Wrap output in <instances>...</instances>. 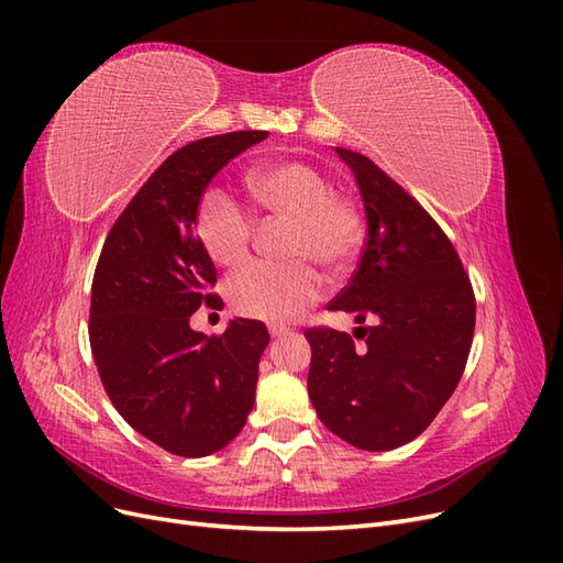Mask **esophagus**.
<instances>
[{
  "instance_id": "34e87169",
  "label": "esophagus",
  "mask_w": 563,
  "mask_h": 563,
  "mask_svg": "<svg viewBox=\"0 0 563 563\" xmlns=\"http://www.w3.org/2000/svg\"><path fill=\"white\" fill-rule=\"evenodd\" d=\"M269 335H272V338L288 335V329H286V327H282V323H269Z\"/></svg>"
}]
</instances>
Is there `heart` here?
Returning <instances> with one entry per match:
<instances>
[{
    "label": "heart",
    "mask_w": 563,
    "mask_h": 563,
    "mask_svg": "<svg viewBox=\"0 0 563 563\" xmlns=\"http://www.w3.org/2000/svg\"><path fill=\"white\" fill-rule=\"evenodd\" d=\"M246 187L258 207L288 220V263L255 261L228 279L232 308L251 319L288 321L302 314L323 291V265L331 275L352 269L364 242V220L352 201L335 197L331 180L305 162H269L255 166ZM195 230L201 249L223 267L246 258L253 220L240 201L223 190H209L197 203Z\"/></svg>",
    "instance_id": "heart-1"
}]
</instances>
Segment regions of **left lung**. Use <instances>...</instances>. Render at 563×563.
Returning <instances> with one entry per match:
<instances>
[{
	"label": "left lung",
	"mask_w": 563,
	"mask_h": 563,
	"mask_svg": "<svg viewBox=\"0 0 563 563\" xmlns=\"http://www.w3.org/2000/svg\"><path fill=\"white\" fill-rule=\"evenodd\" d=\"M366 213V246L352 282L329 305L347 312L366 345L312 329L308 391L319 420L362 451L413 441L463 376L474 335V294L449 236L420 203L360 152L335 147Z\"/></svg>",
	"instance_id": "left-lung-1"
}]
</instances>
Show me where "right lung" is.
Segmentation results:
<instances>
[{
	"label": "right lung",
	"instance_id": "obj_1",
	"mask_svg": "<svg viewBox=\"0 0 563 563\" xmlns=\"http://www.w3.org/2000/svg\"><path fill=\"white\" fill-rule=\"evenodd\" d=\"M265 131L211 135L174 152L117 218L91 286V352L110 401L164 451L203 457L242 432L255 404L263 321L236 317L223 335L190 327L216 265L195 230L213 176Z\"/></svg>",
	"mask_w": 563,
	"mask_h": 563
}]
</instances>
